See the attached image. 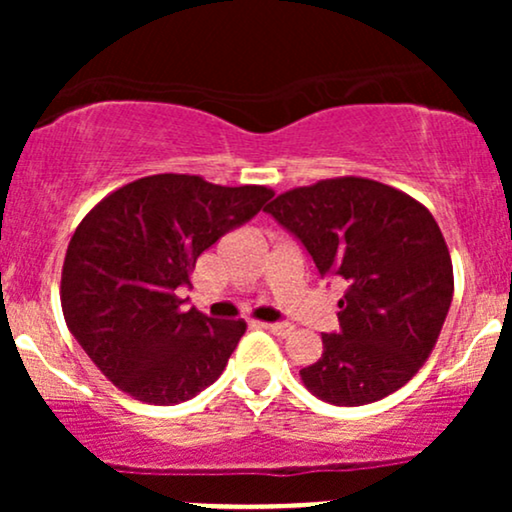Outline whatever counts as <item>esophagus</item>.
<instances>
[{
    "instance_id": "34e87169",
    "label": "esophagus",
    "mask_w": 512,
    "mask_h": 512,
    "mask_svg": "<svg viewBox=\"0 0 512 512\" xmlns=\"http://www.w3.org/2000/svg\"><path fill=\"white\" fill-rule=\"evenodd\" d=\"M262 327H264V330H267V332L276 334V337H289L291 330H293L289 322H264Z\"/></svg>"
}]
</instances>
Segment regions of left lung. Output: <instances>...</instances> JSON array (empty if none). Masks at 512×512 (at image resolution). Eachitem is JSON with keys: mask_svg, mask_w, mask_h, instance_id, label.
<instances>
[{"mask_svg": "<svg viewBox=\"0 0 512 512\" xmlns=\"http://www.w3.org/2000/svg\"><path fill=\"white\" fill-rule=\"evenodd\" d=\"M269 216L339 276V330L322 334V356L301 370L310 392L337 407L378 402L416 373L452 303V262L436 219L395 187L334 178L296 187Z\"/></svg>", "mask_w": 512, "mask_h": 512, "instance_id": "left-lung-1", "label": "left lung"}]
</instances>
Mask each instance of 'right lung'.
<instances>
[{"label":"right lung","mask_w":512,"mask_h":512,"mask_svg":"<svg viewBox=\"0 0 512 512\" xmlns=\"http://www.w3.org/2000/svg\"><path fill=\"white\" fill-rule=\"evenodd\" d=\"M272 197L260 185L163 173L88 211L64 257L62 313L105 378L149 404H180L219 378L245 322L185 310L178 291L197 257Z\"/></svg>","instance_id":"obj_1"}]
</instances>
